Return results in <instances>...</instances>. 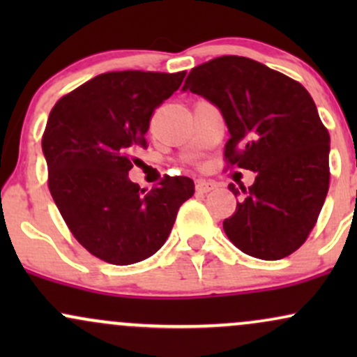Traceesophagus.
Instances as JSON below:
<instances>
[{
    "instance_id": "1",
    "label": "esophagus",
    "mask_w": 357,
    "mask_h": 357,
    "mask_svg": "<svg viewBox=\"0 0 357 357\" xmlns=\"http://www.w3.org/2000/svg\"><path fill=\"white\" fill-rule=\"evenodd\" d=\"M213 188H215V184H213V183H206V181L196 183V191L202 192V195H206V192H210Z\"/></svg>"
}]
</instances>
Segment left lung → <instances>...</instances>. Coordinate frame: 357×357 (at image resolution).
Returning a JSON list of instances; mask_svg holds the SVG:
<instances>
[{"instance_id":"left-lung-1","label":"left lung","mask_w":357,"mask_h":357,"mask_svg":"<svg viewBox=\"0 0 357 357\" xmlns=\"http://www.w3.org/2000/svg\"><path fill=\"white\" fill-rule=\"evenodd\" d=\"M188 90L223 116L228 162L257 173L248 190L228 184L240 199L223 221L227 236L250 257H289L309 236L329 191L331 137L310 93L284 73L235 55L192 68Z\"/></svg>"}]
</instances>
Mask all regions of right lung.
Wrapping results in <instances>:
<instances>
[{
  "label": "right lung",
  "instance_id": "right-lung-1",
  "mask_svg": "<svg viewBox=\"0 0 357 357\" xmlns=\"http://www.w3.org/2000/svg\"><path fill=\"white\" fill-rule=\"evenodd\" d=\"M184 75L102 73L61 97L48 117L42 149L53 202L82 247L107 264L130 265L154 255L195 192L186 176H166L151 191L129 179L154 109Z\"/></svg>",
  "mask_w": 357,
  "mask_h": 357
}]
</instances>
